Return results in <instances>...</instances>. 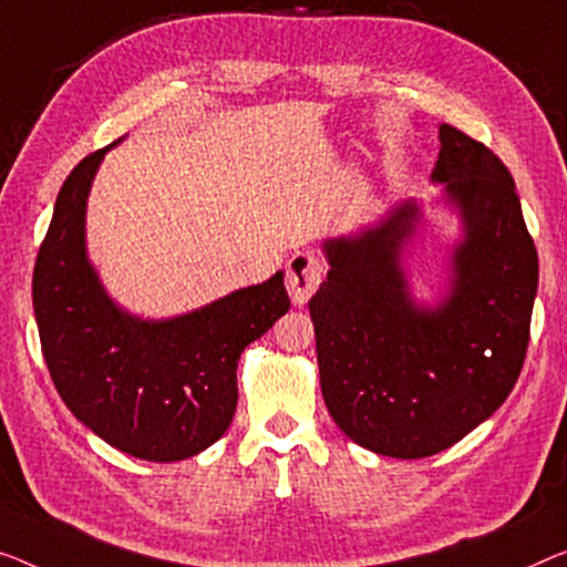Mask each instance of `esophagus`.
<instances>
[{
    "label": "esophagus",
    "mask_w": 567,
    "mask_h": 567,
    "mask_svg": "<svg viewBox=\"0 0 567 567\" xmlns=\"http://www.w3.org/2000/svg\"><path fill=\"white\" fill-rule=\"evenodd\" d=\"M320 280H323V261L312 251H295L287 261V292L295 306H306L310 295L318 290Z\"/></svg>",
    "instance_id": "esophagus-1"
}]
</instances>
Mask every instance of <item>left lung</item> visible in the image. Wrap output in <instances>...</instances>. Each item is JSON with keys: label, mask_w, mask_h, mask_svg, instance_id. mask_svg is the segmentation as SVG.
Returning <instances> with one entry per match:
<instances>
[{"label": "left lung", "mask_w": 567, "mask_h": 567, "mask_svg": "<svg viewBox=\"0 0 567 567\" xmlns=\"http://www.w3.org/2000/svg\"><path fill=\"white\" fill-rule=\"evenodd\" d=\"M435 181L466 221L455 285L435 312L404 290L400 244L417 210L359 239L328 241L326 282L310 298L320 390L353 443L392 458H427L502 408L529 346L537 249L512 173L484 142L441 126Z\"/></svg>", "instance_id": "left-lung-1"}]
</instances>
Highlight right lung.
<instances>
[{
	"mask_svg": "<svg viewBox=\"0 0 567 567\" xmlns=\"http://www.w3.org/2000/svg\"><path fill=\"white\" fill-rule=\"evenodd\" d=\"M106 150L81 159L58 193L32 272L42 357L65 408L142 461L206 451L236 410L241 351L290 310L282 272L165 323L116 310L83 249V216Z\"/></svg>",
	"mask_w": 567,
	"mask_h": 567,
	"instance_id": "add662e5",
	"label": "right lung"
}]
</instances>
